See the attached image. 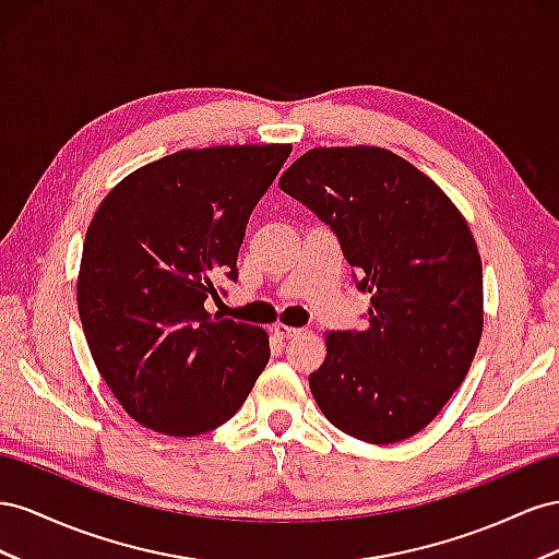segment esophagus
I'll list each match as a JSON object with an SVG mask.
<instances>
[{"label": "esophagus", "mask_w": 559, "mask_h": 559, "mask_svg": "<svg viewBox=\"0 0 559 559\" xmlns=\"http://www.w3.org/2000/svg\"><path fill=\"white\" fill-rule=\"evenodd\" d=\"M271 332H274L278 340H293V337H297V334H301L299 328H290V325H283V323L271 328Z\"/></svg>", "instance_id": "esophagus-1"}]
</instances>
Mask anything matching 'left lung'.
Here are the masks:
<instances>
[{"label": "left lung", "instance_id": "left-lung-1", "mask_svg": "<svg viewBox=\"0 0 559 559\" xmlns=\"http://www.w3.org/2000/svg\"><path fill=\"white\" fill-rule=\"evenodd\" d=\"M278 187L330 227L360 293L365 330L328 332L309 377L318 407L372 444L419 433L468 374L483 334V264L456 205L379 147L311 150Z\"/></svg>", "mask_w": 559, "mask_h": 559}]
</instances>
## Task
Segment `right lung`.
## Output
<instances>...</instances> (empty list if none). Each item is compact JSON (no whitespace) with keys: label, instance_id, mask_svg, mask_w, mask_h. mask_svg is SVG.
Here are the masks:
<instances>
[{"label":"right lung","instance_id":"right-lung-1","mask_svg":"<svg viewBox=\"0 0 559 559\" xmlns=\"http://www.w3.org/2000/svg\"><path fill=\"white\" fill-rule=\"evenodd\" d=\"M290 145L185 150L131 173L86 231L76 305L91 356L131 417L191 438L229 421L269 362L266 332L211 316L236 283L248 217Z\"/></svg>","mask_w":559,"mask_h":559}]
</instances>
